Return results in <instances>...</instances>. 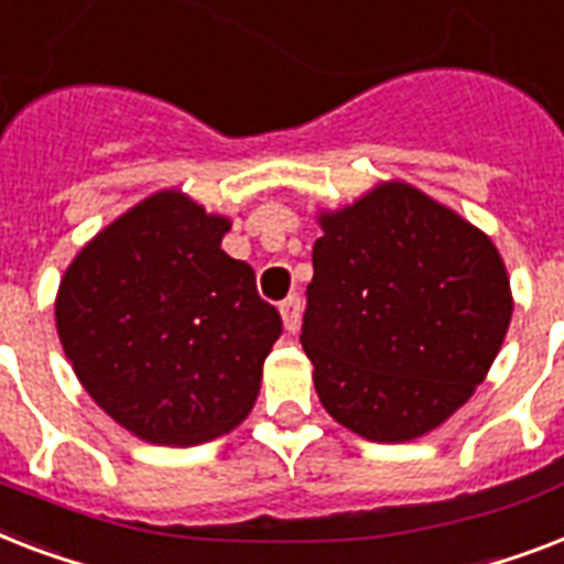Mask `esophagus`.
Here are the masks:
<instances>
[{"label": "esophagus", "mask_w": 564, "mask_h": 564, "mask_svg": "<svg viewBox=\"0 0 564 564\" xmlns=\"http://www.w3.org/2000/svg\"><path fill=\"white\" fill-rule=\"evenodd\" d=\"M279 311H282V319H285V328L294 335L296 328H300V317H303V300L300 294L285 296L282 303H279Z\"/></svg>", "instance_id": "34e87169"}]
</instances>
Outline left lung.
Instances as JSON below:
<instances>
[{"instance_id": "8db88e82", "label": "left lung", "mask_w": 564, "mask_h": 564, "mask_svg": "<svg viewBox=\"0 0 564 564\" xmlns=\"http://www.w3.org/2000/svg\"><path fill=\"white\" fill-rule=\"evenodd\" d=\"M303 344L323 408L355 434L404 443L475 393L512 317L489 238L393 183L323 215Z\"/></svg>"}]
</instances>
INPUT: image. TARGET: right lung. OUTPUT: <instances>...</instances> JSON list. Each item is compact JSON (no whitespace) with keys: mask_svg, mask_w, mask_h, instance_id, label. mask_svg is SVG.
Listing matches in <instances>:
<instances>
[{"mask_svg":"<svg viewBox=\"0 0 564 564\" xmlns=\"http://www.w3.org/2000/svg\"><path fill=\"white\" fill-rule=\"evenodd\" d=\"M227 218L160 192L98 232L57 294V335L98 408L130 434L195 445L250 413L279 311L220 250Z\"/></svg>","mask_w":564,"mask_h":564,"instance_id":"add662e5","label":"right lung"}]
</instances>
